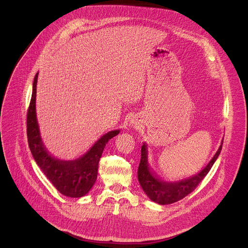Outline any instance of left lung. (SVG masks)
I'll list each match as a JSON object with an SVG mask.
<instances>
[{"mask_svg": "<svg viewBox=\"0 0 248 248\" xmlns=\"http://www.w3.org/2000/svg\"><path fill=\"white\" fill-rule=\"evenodd\" d=\"M222 145L223 143L220 145L214 157L211 159L208 165L201 171L190 176V178L182 180L180 182L168 183L158 179L151 171L148 165L147 146L145 143H143L142 147H141V159L137 171L139 184L144 192L147 194V196L152 201L158 204L167 205L179 201L187 196L190 192H192L196 188V186L203 181L206 174L211 170L212 166L214 165L217 158L219 157L222 150Z\"/></svg>", "mask_w": 248, "mask_h": 248, "instance_id": "8db88e82", "label": "left lung"}]
</instances>
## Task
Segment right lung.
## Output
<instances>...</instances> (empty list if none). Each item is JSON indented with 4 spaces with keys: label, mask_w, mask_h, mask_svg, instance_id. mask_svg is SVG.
Here are the masks:
<instances>
[{
    "label": "right lung",
    "mask_w": 248,
    "mask_h": 248,
    "mask_svg": "<svg viewBox=\"0 0 248 248\" xmlns=\"http://www.w3.org/2000/svg\"><path fill=\"white\" fill-rule=\"evenodd\" d=\"M38 73L34 78L31 100L27 111V140L32 156L52 185L63 195L78 198L94 186L97 180L98 164L108 141L119 134L113 130L104 134L97 142L77 160H60L52 156L44 146L36 119V85Z\"/></svg>",
    "instance_id": "right-lung-1"
}]
</instances>
